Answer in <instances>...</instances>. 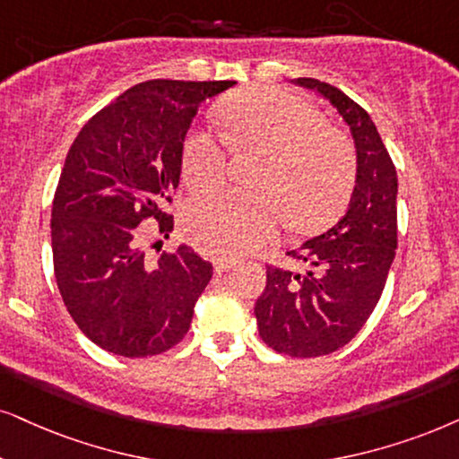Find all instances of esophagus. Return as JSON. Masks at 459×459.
<instances>
[{
  "label": "esophagus",
  "mask_w": 459,
  "mask_h": 459,
  "mask_svg": "<svg viewBox=\"0 0 459 459\" xmlns=\"http://www.w3.org/2000/svg\"><path fill=\"white\" fill-rule=\"evenodd\" d=\"M235 264H237L235 260H229V258H216V260H213V269H216V273L230 271Z\"/></svg>",
  "instance_id": "obj_1"
}]
</instances>
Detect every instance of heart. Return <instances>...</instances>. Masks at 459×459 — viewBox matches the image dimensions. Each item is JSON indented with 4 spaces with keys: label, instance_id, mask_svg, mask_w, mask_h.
<instances>
[{
    "label": "heart",
    "instance_id": "obj_1",
    "mask_svg": "<svg viewBox=\"0 0 459 459\" xmlns=\"http://www.w3.org/2000/svg\"><path fill=\"white\" fill-rule=\"evenodd\" d=\"M226 139L239 152L263 156L254 173L256 193L220 190L190 201L184 229L220 258H239L264 246L286 222L297 230L326 224L343 210L356 178V159L343 133L322 114L277 89L246 91L220 109ZM182 173L193 190L222 184L226 150L212 133H188Z\"/></svg>",
    "mask_w": 459,
    "mask_h": 459
}]
</instances>
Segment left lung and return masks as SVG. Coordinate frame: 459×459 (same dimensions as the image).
Returning a JSON list of instances; mask_svg holds the SVG:
<instances>
[{
  "label": "left lung",
  "mask_w": 459,
  "mask_h": 459,
  "mask_svg": "<svg viewBox=\"0 0 459 459\" xmlns=\"http://www.w3.org/2000/svg\"><path fill=\"white\" fill-rule=\"evenodd\" d=\"M294 84L320 92L350 126L356 184L345 216L288 252L305 271L266 269L254 313L271 350L316 358L350 343L379 303L396 249L398 178L379 131L356 101L316 78Z\"/></svg>",
  "instance_id": "8db88e82"
}]
</instances>
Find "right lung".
<instances>
[{"label":"right lung","instance_id":"add662e5","mask_svg":"<svg viewBox=\"0 0 459 459\" xmlns=\"http://www.w3.org/2000/svg\"><path fill=\"white\" fill-rule=\"evenodd\" d=\"M237 82L148 80L116 97L69 148L52 201V260L69 316L95 345L146 358L171 350L193 322L213 266L179 246L150 263L137 226L159 220L165 237L196 109Z\"/></svg>","mask_w":459,"mask_h":459}]
</instances>
